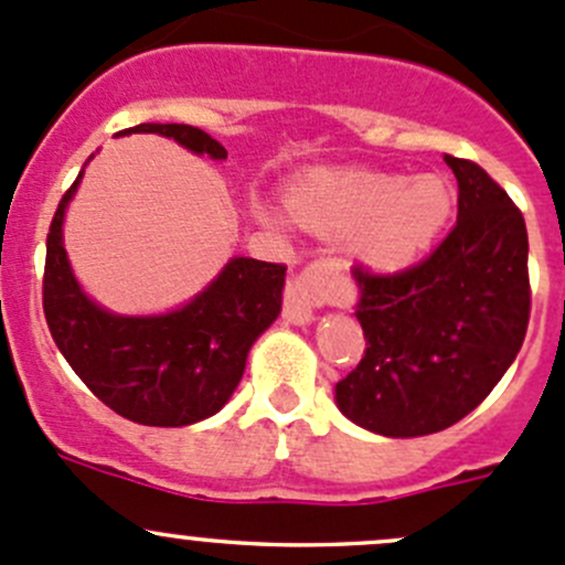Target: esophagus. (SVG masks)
I'll return each mask as SVG.
<instances>
[{"label":"esophagus","instance_id":"obj_1","mask_svg":"<svg viewBox=\"0 0 565 565\" xmlns=\"http://www.w3.org/2000/svg\"><path fill=\"white\" fill-rule=\"evenodd\" d=\"M322 303V281L317 273L303 270L287 284L284 292V317L292 324L315 322V309Z\"/></svg>","mask_w":565,"mask_h":565}]
</instances>
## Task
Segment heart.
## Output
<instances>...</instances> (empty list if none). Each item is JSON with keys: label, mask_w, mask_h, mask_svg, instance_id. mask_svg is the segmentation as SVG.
<instances>
[{"label": "heart", "mask_w": 565, "mask_h": 565, "mask_svg": "<svg viewBox=\"0 0 565 565\" xmlns=\"http://www.w3.org/2000/svg\"><path fill=\"white\" fill-rule=\"evenodd\" d=\"M451 188L435 174L317 172L289 196L298 224L324 237H347V250L372 273L413 265L451 215ZM262 218L278 221L262 207Z\"/></svg>", "instance_id": "obj_1"}]
</instances>
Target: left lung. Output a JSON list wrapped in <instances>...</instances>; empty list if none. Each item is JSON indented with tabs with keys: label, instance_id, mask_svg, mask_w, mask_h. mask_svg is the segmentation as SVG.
Segmentation results:
<instances>
[{
	"label": "left lung",
	"instance_id": "obj_1",
	"mask_svg": "<svg viewBox=\"0 0 565 565\" xmlns=\"http://www.w3.org/2000/svg\"><path fill=\"white\" fill-rule=\"evenodd\" d=\"M459 218L407 270L355 267L361 363L335 383L352 424L383 437L448 429L492 393L525 341L527 230L520 207L478 163L446 156Z\"/></svg>",
	"mask_w": 565,
	"mask_h": 565
}]
</instances>
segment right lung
Listing matches in <instances>:
<instances>
[{
    "label": "right lung",
    "instance_id": "right-lung-1",
    "mask_svg": "<svg viewBox=\"0 0 565 565\" xmlns=\"http://www.w3.org/2000/svg\"><path fill=\"white\" fill-rule=\"evenodd\" d=\"M119 134H158L196 156L226 158L224 147L193 125L145 122ZM82 174L62 196L45 237L43 311L56 347L84 385L134 424L191 426L210 418L235 393L254 341L281 315L287 265L235 256L180 309L111 315L84 295L62 246L65 210Z\"/></svg>",
    "mask_w": 565,
    "mask_h": 565
}]
</instances>
